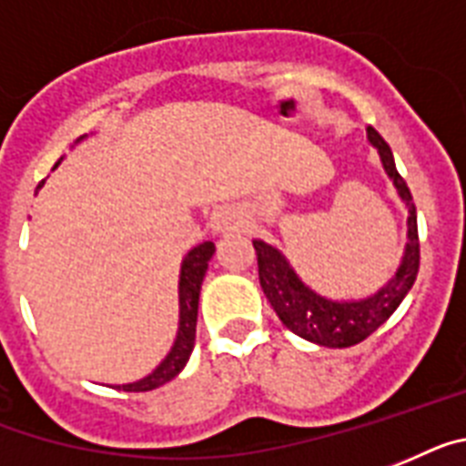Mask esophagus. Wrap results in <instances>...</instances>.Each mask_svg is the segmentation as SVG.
<instances>
[{
    "label": "esophagus",
    "instance_id": "34e87169",
    "mask_svg": "<svg viewBox=\"0 0 466 466\" xmlns=\"http://www.w3.org/2000/svg\"><path fill=\"white\" fill-rule=\"evenodd\" d=\"M241 225L239 220V215H234V213H222L218 220H215V232H220V234H227V232H232V229H237V227Z\"/></svg>",
    "mask_w": 466,
    "mask_h": 466
}]
</instances>
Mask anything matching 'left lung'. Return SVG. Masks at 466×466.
<instances>
[{
  "mask_svg": "<svg viewBox=\"0 0 466 466\" xmlns=\"http://www.w3.org/2000/svg\"><path fill=\"white\" fill-rule=\"evenodd\" d=\"M367 139L377 148L384 173L389 175L398 197L408 208V244L396 275L384 287L365 299H327L296 275V269L277 246L253 239L260 287L268 296L269 306L275 308L277 318L296 336L324 348H348L365 341L367 336L374 334L396 312L420 272V237H417V208L412 203V194L405 179L398 175L396 160L381 135L374 127H367Z\"/></svg>",
  "mask_w": 466,
  "mask_h": 466,
  "instance_id": "left-lung-1",
  "label": "left lung"
}]
</instances>
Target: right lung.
Masks as SVG:
<instances>
[{"instance_id":"right-lung-1","label":"right lung","mask_w":466,"mask_h":466,"mask_svg":"<svg viewBox=\"0 0 466 466\" xmlns=\"http://www.w3.org/2000/svg\"><path fill=\"white\" fill-rule=\"evenodd\" d=\"M87 135H82L76 144H80ZM64 158H58L61 163ZM56 163V166H58ZM54 166V167H56ZM215 253L213 241H203V244L194 246L189 253L182 260V268H179V322H177V336H175L173 348L167 350V355L160 360V365L156 367L154 372L147 374L139 381H132V384H123L118 389L132 390V393H139V390H154L158 386L167 384L170 379L177 377L185 365L189 362V355L194 350V341H197V315H198V293H201L203 277H206V269H208L210 258Z\"/></svg>"}]
</instances>
